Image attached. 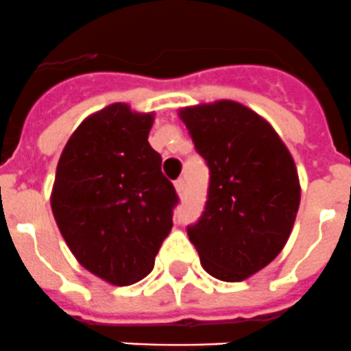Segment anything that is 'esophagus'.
Instances as JSON below:
<instances>
[{
    "label": "esophagus",
    "instance_id": "esophagus-1",
    "mask_svg": "<svg viewBox=\"0 0 351 351\" xmlns=\"http://www.w3.org/2000/svg\"><path fill=\"white\" fill-rule=\"evenodd\" d=\"M175 189H176V192H178V195L185 194V191H187V185H185V180H183V178L176 180V182H175Z\"/></svg>",
    "mask_w": 351,
    "mask_h": 351
}]
</instances>
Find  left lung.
Returning <instances> with one entry per match:
<instances>
[{
    "label": "left lung",
    "instance_id": "left-lung-1",
    "mask_svg": "<svg viewBox=\"0 0 351 351\" xmlns=\"http://www.w3.org/2000/svg\"><path fill=\"white\" fill-rule=\"evenodd\" d=\"M210 169L206 204L189 239L201 266L222 282L266 267L292 230L301 201L292 156L269 122L236 101L180 110Z\"/></svg>",
    "mask_w": 351,
    "mask_h": 351
}]
</instances>
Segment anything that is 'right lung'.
Returning <instances> with one entry per match:
<instances>
[{
  "label": "right lung",
  "mask_w": 351,
  "mask_h": 351,
  "mask_svg": "<svg viewBox=\"0 0 351 351\" xmlns=\"http://www.w3.org/2000/svg\"><path fill=\"white\" fill-rule=\"evenodd\" d=\"M154 113L113 103L71 134L56 171L50 204L71 254L112 285H131L154 269L178 204L148 143Z\"/></svg>",
  "instance_id": "1"
}]
</instances>
